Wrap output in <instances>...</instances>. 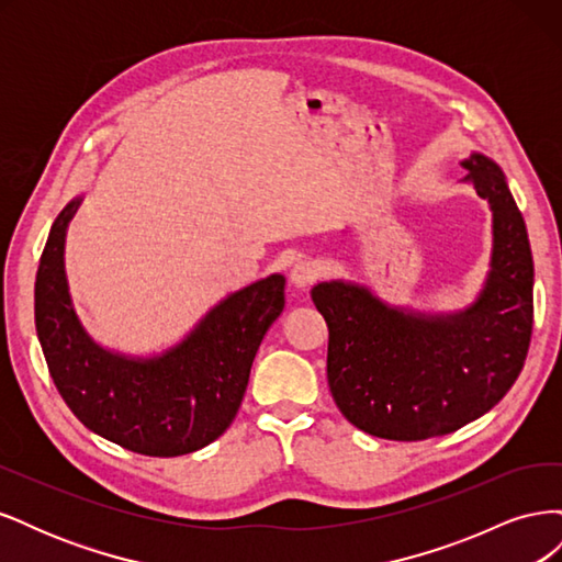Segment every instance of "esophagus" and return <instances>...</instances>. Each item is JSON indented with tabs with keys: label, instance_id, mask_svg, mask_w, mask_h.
<instances>
[{
	"label": "esophagus",
	"instance_id": "esophagus-1",
	"mask_svg": "<svg viewBox=\"0 0 562 562\" xmlns=\"http://www.w3.org/2000/svg\"><path fill=\"white\" fill-rule=\"evenodd\" d=\"M321 277V267L312 260H300L291 269V281L295 288H307Z\"/></svg>",
	"mask_w": 562,
	"mask_h": 562
}]
</instances>
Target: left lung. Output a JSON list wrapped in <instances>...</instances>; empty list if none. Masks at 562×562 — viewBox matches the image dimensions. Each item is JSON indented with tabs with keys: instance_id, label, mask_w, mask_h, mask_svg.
<instances>
[{
	"instance_id": "8db88e82",
	"label": "left lung",
	"mask_w": 562,
	"mask_h": 562,
	"mask_svg": "<svg viewBox=\"0 0 562 562\" xmlns=\"http://www.w3.org/2000/svg\"><path fill=\"white\" fill-rule=\"evenodd\" d=\"M467 180L492 209V269L481 297L452 316L391 310L366 288L318 283L328 323V386L356 429L389 440L457 431L495 407L518 380L532 337L535 262L504 173L483 155Z\"/></svg>"
}]
</instances>
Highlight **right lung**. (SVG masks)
Segmentation results:
<instances>
[{
  "label": "right lung",
  "mask_w": 562,
  "mask_h": 562,
  "mask_svg": "<svg viewBox=\"0 0 562 562\" xmlns=\"http://www.w3.org/2000/svg\"><path fill=\"white\" fill-rule=\"evenodd\" d=\"M79 199L48 232L35 283V323L58 394L75 417L112 443L147 457L206 448L239 413L265 333L283 312L285 279L274 274L229 295L182 345L159 359L100 349L67 293L63 246Z\"/></svg>",
  "instance_id": "right-lung-1"
}]
</instances>
